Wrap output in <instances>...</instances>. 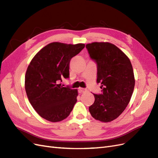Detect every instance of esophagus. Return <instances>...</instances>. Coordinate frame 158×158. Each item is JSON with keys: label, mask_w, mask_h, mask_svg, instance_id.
I'll use <instances>...</instances> for the list:
<instances>
[{"label": "esophagus", "mask_w": 158, "mask_h": 158, "mask_svg": "<svg viewBox=\"0 0 158 158\" xmlns=\"http://www.w3.org/2000/svg\"><path fill=\"white\" fill-rule=\"evenodd\" d=\"M79 91L80 93H85L87 91V89H85L84 88H79Z\"/></svg>", "instance_id": "1"}]
</instances>
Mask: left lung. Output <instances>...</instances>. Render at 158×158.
Masks as SVG:
<instances>
[{"label":"left lung","mask_w":158,"mask_h":158,"mask_svg":"<svg viewBox=\"0 0 158 158\" xmlns=\"http://www.w3.org/2000/svg\"><path fill=\"white\" fill-rule=\"evenodd\" d=\"M90 57L97 64V83L102 93L93 94L94 102L89 112L94 119L103 123L114 120L123 113L132 95L135 79L127 56L109 42L86 45Z\"/></svg>","instance_id":"8db88e82"}]
</instances>
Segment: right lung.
Here are the masks:
<instances>
[{"instance_id":"right-lung-1","label":"right lung","mask_w":158,"mask_h":158,"mask_svg":"<svg viewBox=\"0 0 158 158\" xmlns=\"http://www.w3.org/2000/svg\"><path fill=\"white\" fill-rule=\"evenodd\" d=\"M84 44L52 42L35 54L25 75V89L30 104L43 118L52 123L66 118L77 102L78 91L61 85L69 77V63Z\"/></svg>"}]
</instances>
